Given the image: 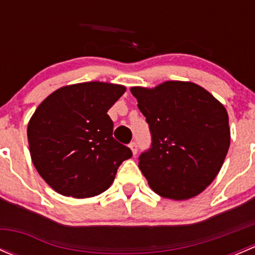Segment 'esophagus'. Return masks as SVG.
<instances>
[{
    "label": "esophagus",
    "instance_id": "1",
    "mask_svg": "<svg viewBox=\"0 0 255 255\" xmlns=\"http://www.w3.org/2000/svg\"><path fill=\"white\" fill-rule=\"evenodd\" d=\"M129 148H130V150H132L133 155H135V154L138 153V145H137V143H135V142L130 143L129 144Z\"/></svg>",
    "mask_w": 255,
    "mask_h": 255
}]
</instances>
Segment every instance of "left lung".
Listing matches in <instances>:
<instances>
[{
	"instance_id": "left-lung-1",
	"label": "left lung",
	"mask_w": 255,
	"mask_h": 255,
	"mask_svg": "<svg viewBox=\"0 0 255 255\" xmlns=\"http://www.w3.org/2000/svg\"><path fill=\"white\" fill-rule=\"evenodd\" d=\"M151 135L138 166L154 192L171 200L196 196L215 180L231 143L228 113L204 87L165 81L132 87Z\"/></svg>"
}]
</instances>
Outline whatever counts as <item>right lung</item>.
<instances>
[{
  "label": "right lung",
  "mask_w": 255,
  "mask_h": 255,
  "mask_svg": "<svg viewBox=\"0 0 255 255\" xmlns=\"http://www.w3.org/2000/svg\"><path fill=\"white\" fill-rule=\"evenodd\" d=\"M122 85L91 81L64 86L35 110L27 128L32 161L51 189L64 196L106 191L118 166L132 156L112 137L107 111L125 94Z\"/></svg>",
  "instance_id": "1"
}]
</instances>
